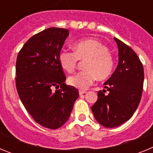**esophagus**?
<instances>
[{"label": "esophagus", "instance_id": "34e87169", "mask_svg": "<svg viewBox=\"0 0 153 153\" xmlns=\"http://www.w3.org/2000/svg\"><path fill=\"white\" fill-rule=\"evenodd\" d=\"M86 91H85V90H79V95H82V94H84V93H86Z\"/></svg>", "mask_w": 153, "mask_h": 153}]
</instances>
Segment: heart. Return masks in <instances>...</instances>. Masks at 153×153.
Returning <instances> with one entry per match:
<instances>
[{"label":"heart","instance_id":"heart-1","mask_svg":"<svg viewBox=\"0 0 153 153\" xmlns=\"http://www.w3.org/2000/svg\"><path fill=\"white\" fill-rule=\"evenodd\" d=\"M74 52L63 51L59 54V61L63 70L73 72L77 65L78 60H86L85 71L70 76L69 84L76 88L85 90L94 82L106 79L112 75L115 67L113 54L107 47L93 39L80 40L74 45Z\"/></svg>","mask_w":153,"mask_h":153}]
</instances>
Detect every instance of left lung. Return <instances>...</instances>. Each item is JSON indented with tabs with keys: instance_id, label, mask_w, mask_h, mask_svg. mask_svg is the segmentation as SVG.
<instances>
[{
	"instance_id": "1",
	"label": "left lung",
	"mask_w": 153,
	"mask_h": 153,
	"mask_svg": "<svg viewBox=\"0 0 153 153\" xmlns=\"http://www.w3.org/2000/svg\"><path fill=\"white\" fill-rule=\"evenodd\" d=\"M119 49V63L98 99L91 107L97 122L106 128L122 125L137 109L142 97L144 70L134 51L114 37ZM108 91L107 94L105 93Z\"/></svg>"
}]
</instances>
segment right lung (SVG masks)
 I'll use <instances>...</instances> for the list:
<instances>
[{
	"label": "right lung",
	"instance_id": "1",
	"mask_svg": "<svg viewBox=\"0 0 153 153\" xmlns=\"http://www.w3.org/2000/svg\"><path fill=\"white\" fill-rule=\"evenodd\" d=\"M68 36L64 28L44 30L25 43L16 62V86L21 102L37 123L51 129L67 122L79 97L77 89L65 83L59 61Z\"/></svg>",
	"mask_w": 153,
	"mask_h": 153
}]
</instances>
